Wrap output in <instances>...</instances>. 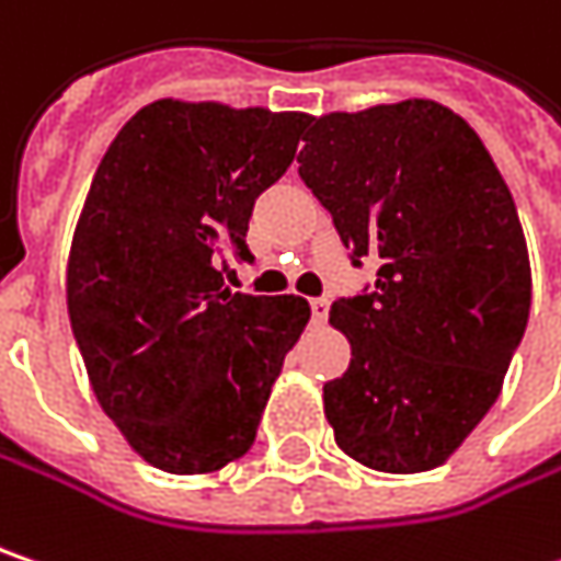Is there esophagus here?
Wrapping results in <instances>:
<instances>
[{
  "instance_id": "obj_1",
  "label": "esophagus",
  "mask_w": 561,
  "mask_h": 561,
  "mask_svg": "<svg viewBox=\"0 0 561 561\" xmlns=\"http://www.w3.org/2000/svg\"><path fill=\"white\" fill-rule=\"evenodd\" d=\"M309 309H312V322H324V319H328L331 302H328L324 296H316V299H309Z\"/></svg>"
}]
</instances>
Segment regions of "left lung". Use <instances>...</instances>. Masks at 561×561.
<instances>
[{"mask_svg": "<svg viewBox=\"0 0 561 561\" xmlns=\"http://www.w3.org/2000/svg\"><path fill=\"white\" fill-rule=\"evenodd\" d=\"M309 123L302 183L353 265L378 259L376 287L331 306L353 356L324 381V416L353 461L433 470L490 413L527 328L515 198L480 135L435 100Z\"/></svg>", "mask_w": 561, "mask_h": 561, "instance_id": "left-lung-1", "label": "left lung"}]
</instances>
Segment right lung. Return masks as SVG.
Masks as SVG:
<instances>
[{"mask_svg":"<svg viewBox=\"0 0 561 561\" xmlns=\"http://www.w3.org/2000/svg\"><path fill=\"white\" fill-rule=\"evenodd\" d=\"M306 113L154 100L100 160L71 239L66 299L103 413L167 473L242 458L309 322L299 296L224 287L249 262L255 198L294 163Z\"/></svg>","mask_w":561,"mask_h":561,"instance_id":"1","label":"right lung"}]
</instances>
